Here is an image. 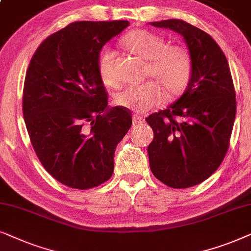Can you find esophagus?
<instances>
[{
	"label": "esophagus",
	"instance_id": "1",
	"mask_svg": "<svg viewBox=\"0 0 251 251\" xmlns=\"http://www.w3.org/2000/svg\"><path fill=\"white\" fill-rule=\"evenodd\" d=\"M133 123H138V124H141V123H145V117L140 116V115H133Z\"/></svg>",
	"mask_w": 251,
	"mask_h": 251
}]
</instances>
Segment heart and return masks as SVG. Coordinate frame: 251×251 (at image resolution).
<instances>
[{"instance_id":"obj_1","label":"heart","mask_w":251,"mask_h":251,"mask_svg":"<svg viewBox=\"0 0 251 251\" xmlns=\"http://www.w3.org/2000/svg\"><path fill=\"white\" fill-rule=\"evenodd\" d=\"M123 45L136 57L148 61L146 76L152 80L128 86L117 93V105L145 112L164 101L165 91L170 96H176L187 88L192 78L193 59L186 48L169 46L162 36L147 29H135L128 33L124 38ZM113 61L115 53L112 50L104 48L100 51L98 69L106 86L117 85Z\"/></svg>"}]
</instances>
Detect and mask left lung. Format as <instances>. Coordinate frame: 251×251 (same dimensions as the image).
<instances>
[{"instance_id":"1","label":"left lung","mask_w":251,"mask_h":251,"mask_svg":"<svg viewBox=\"0 0 251 251\" xmlns=\"http://www.w3.org/2000/svg\"><path fill=\"white\" fill-rule=\"evenodd\" d=\"M150 24L182 35L193 59L185 93L146 118L153 131L148 146L152 175L172 188H188L208 179L228 150L236 113L234 85L226 56L208 33L180 19Z\"/></svg>"}]
</instances>
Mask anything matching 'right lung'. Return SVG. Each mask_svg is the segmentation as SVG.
Masks as SVG:
<instances>
[{
  "mask_svg": "<svg viewBox=\"0 0 251 251\" xmlns=\"http://www.w3.org/2000/svg\"><path fill=\"white\" fill-rule=\"evenodd\" d=\"M129 23L75 22L48 36L29 62L23 115L36 156L63 185L89 189L111 178L131 111L108 108L100 76L102 47Z\"/></svg>",
  "mask_w": 251,
  "mask_h": 251,
  "instance_id": "obj_1",
  "label": "right lung"
}]
</instances>
